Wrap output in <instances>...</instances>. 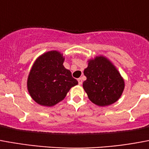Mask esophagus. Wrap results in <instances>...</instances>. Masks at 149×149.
<instances>
[{
  "label": "esophagus",
  "instance_id": "34e87169",
  "mask_svg": "<svg viewBox=\"0 0 149 149\" xmlns=\"http://www.w3.org/2000/svg\"><path fill=\"white\" fill-rule=\"evenodd\" d=\"M78 84H82V83H83V81H82V79H81V78H79V79H78Z\"/></svg>",
  "mask_w": 149,
  "mask_h": 149
}]
</instances>
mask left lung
<instances>
[{
    "label": "left lung",
    "mask_w": 149,
    "mask_h": 149,
    "mask_svg": "<svg viewBox=\"0 0 149 149\" xmlns=\"http://www.w3.org/2000/svg\"><path fill=\"white\" fill-rule=\"evenodd\" d=\"M84 74L83 87L89 100L100 107L109 106L118 100L124 90V80L115 67L104 57L90 60Z\"/></svg>",
    "instance_id": "1"
}]
</instances>
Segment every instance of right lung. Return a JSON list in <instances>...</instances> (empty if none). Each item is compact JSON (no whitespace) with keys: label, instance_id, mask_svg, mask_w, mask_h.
<instances>
[{"label":"right lung","instance_id":"1","mask_svg":"<svg viewBox=\"0 0 149 149\" xmlns=\"http://www.w3.org/2000/svg\"><path fill=\"white\" fill-rule=\"evenodd\" d=\"M65 58L58 51H49L36 60L27 79V89L35 102L52 107L64 100L77 80L63 65Z\"/></svg>","mask_w":149,"mask_h":149}]
</instances>
